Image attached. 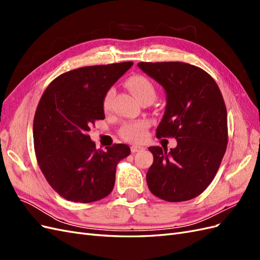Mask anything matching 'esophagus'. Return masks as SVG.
Returning a JSON list of instances; mask_svg holds the SVG:
<instances>
[{"instance_id":"34e87169","label":"esophagus","mask_w":260,"mask_h":260,"mask_svg":"<svg viewBox=\"0 0 260 260\" xmlns=\"http://www.w3.org/2000/svg\"><path fill=\"white\" fill-rule=\"evenodd\" d=\"M142 149H143V147H141V146H136V145H132L131 146V152L132 153L140 152V151H142Z\"/></svg>"}]
</instances>
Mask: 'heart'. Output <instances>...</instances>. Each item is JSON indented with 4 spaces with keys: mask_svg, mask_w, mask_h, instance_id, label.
<instances>
[{
    "mask_svg": "<svg viewBox=\"0 0 260 260\" xmlns=\"http://www.w3.org/2000/svg\"><path fill=\"white\" fill-rule=\"evenodd\" d=\"M127 86L136 99L140 102H143L144 100H154L156 92L153 83L147 79L146 77L137 75L132 76L127 80ZM114 95V90L111 89L103 99V109L105 112H108L111 109L112 99ZM147 128L146 121H136L125 124L121 129V136L124 140L131 141V142H139L142 140L145 136V130Z\"/></svg>",
    "mask_w": 260,
    "mask_h": 260,
    "instance_id": "b5f03b06",
    "label": "heart"
}]
</instances>
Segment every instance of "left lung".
<instances>
[{"instance_id": "left-lung-1", "label": "left lung", "mask_w": 260, "mask_h": 260, "mask_svg": "<svg viewBox=\"0 0 260 260\" xmlns=\"http://www.w3.org/2000/svg\"><path fill=\"white\" fill-rule=\"evenodd\" d=\"M166 92L157 138L177 139L175 148L148 147L154 161L146 174L149 191L167 202L192 200L215 178L228 144L226 108L216 81L181 61L139 62Z\"/></svg>"}]
</instances>
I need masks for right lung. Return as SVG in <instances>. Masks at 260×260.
<instances>
[{
	"instance_id": "add662e5",
	"label": "right lung",
	"mask_w": 260,
	"mask_h": 260,
	"mask_svg": "<svg viewBox=\"0 0 260 260\" xmlns=\"http://www.w3.org/2000/svg\"><path fill=\"white\" fill-rule=\"evenodd\" d=\"M132 65L124 61L70 70L42 94L34 119L37 160L53 190L67 201L92 203L113 191L117 162L130 154V147L114 144L102 151L88 132L105 118V94Z\"/></svg>"
}]
</instances>
